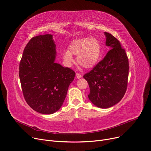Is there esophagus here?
Returning a JSON list of instances; mask_svg holds the SVG:
<instances>
[{
    "instance_id": "1",
    "label": "esophagus",
    "mask_w": 151,
    "mask_h": 151,
    "mask_svg": "<svg viewBox=\"0 0 151 151\" xmlns=\"http://www.w3.org/2000/svg\"><path fill=\"white\" fill-rule=\"evenodd\" d=\"M76 77H77L78 78H81V76H82L81 74L80 73H76Z\"/></svg>"
}]
</instances>
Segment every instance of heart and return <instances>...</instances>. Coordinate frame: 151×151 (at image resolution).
<instances>
[{
    "mask_svg": "<svg viewBox=\"0 0 151 151\" xmlns=\"http://www.w3.org/2000/svg\"><path fill=\"white\" fill-rule=\"evenodd\" d=\"M68 50L63 52V60L70 65L73 61V55H77V62L85 68H91L96 65L101 56V46L96 38H81L71 42Z\"/></svg>",
    "mask_w": 151,
    "mask_h": 151,
    "instance_id": "b5f03b06",
    "label": "heart"
}]
</instances>
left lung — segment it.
Returning a JSON list of instances; mask_svg holds the SVG:
<instances>
[{
    "label": "left lung",
    "mask_w": 151,
    "mask_h": 151,
    "mask_svg": "<svg viewBox=\"0 0 151 151\" xmlns=\"http://www.w3.org/2000/svg\"><path fill=\"white\" fill-rule=\"evenodd\" d=\"M106 45L111 49L83 78L88 83L89 99L96 106L106 109L120 102L126 93L129 62L126 51L120 41L109 32Z\"/></svg>",
    "instance_id": "left-lung-1"
}]
</instances>
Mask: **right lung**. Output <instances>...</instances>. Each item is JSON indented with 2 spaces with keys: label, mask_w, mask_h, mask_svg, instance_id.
Returning <instances> with one entry per match:
<instances>
[{
  "label": "right lung",
  "mask_w": 151,
  "mask_h": 151,
  "mask_svg": "<svg viewBox=\"0 0 151 151\" xmlns=\"http://www.w3.org/2000/svg\"><path fill=\"white\" fill-rule=\"evenodd\" d=\"M55 44L52 35L32 37L23 50L19 76L24 99L37 112L52 114L66 97L75 72L54 62Z\"/></svg>",
  "instance_id": "1"
}]
</instances>
